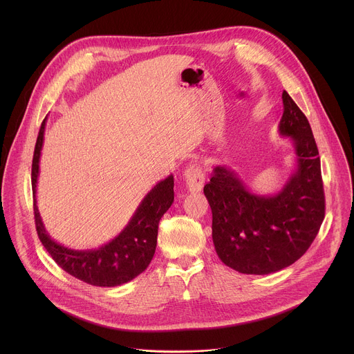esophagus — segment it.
Instances as JSON below:
<instances>
[{
    "label": "esophagus",
    "mask_w": 354,
    "mask_h": 354,
    "mask_svg": "<svg viewBox=\"0 0 354 354\" xmlns=\"http://www.w3.org/2000/svg\"><path fill=\"white\" fill-rule=\"evenodd\" d=\"M185 187L191 192H201L204 184V173L198 163L189 165L184 171Z\"/></svg>",
    "instance_id": "esophagus-1"
}]
</instances>
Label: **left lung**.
<instances>
[{
	"label": "left lung",
	"instance_id": "obj_1",
	"mask_svg": "<svg viewBox=\"0 0 354 354\" xmlns=\"http://www.w3.org/2000/svg\"><path fill=\"white\" fill-rule=\"evenodd\" d=\"M279 135L290 138L297 166L282 189L256 195L225 165L215 166L204 195L212 211V241L230 268L266 275L299 260L315 240L324 219L320 158L310 125L283 91Z\"/></svg>",
	"mask_w": 354,
	"mask_h": 354
}]
</instances>
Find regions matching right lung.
<instances>
[{
  "label": "right lung",
  "instance_id": "1",
  "mask_svg": "<svg viewBox=\"0 0 354 354\" xmlns=\"http://www.w3.org/2000/svg\"><path fill=\"white\" fill-rule=\"evenodd\" d=\"M45 127L46 118L38 133L31 170L35 226L41 243L64 271L88 285L111 288L132 281L151 263L156 248L159 221L174 201L173 176L170 174L152 188L124 230L111 241L98 250L75 251L66 248L51 240L37 205L35 194Z\"/></svg>",
  "mask_w": 354,
  "mask_h": 354
}]
</instances>
